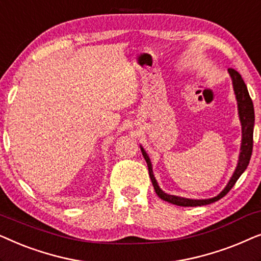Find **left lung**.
I'll return each mask as SVG.
<instances>
[{"label": "left lung", "instance_id": "obj_1", "mask_svg": "<svg viewBox=\"0 0 261 261\" xmlns=\"http://www.w3.org/2000/svg\"><path fill=\"white\" fill-rule=\"evenodd\" d=\"M228 72H229L231 81H233L234 92H235V96H237V99H238L239 116H240L241 126H242L241 152H240V156H239V163H238L237 170H235L234 174L231 176L229 183L227 184V187L224 188L219 195L215 196V197L208 198V199H189V198H183V197H177V196L165 194V192H164L162 189L159 188V185H158V183H156L154 176H153L151 160H149L147 153L145 152V149L141 147L142 155H144L146 163H147L149 178H151V180H152L153 188H154L156 195H158L162 199H164V201L172 203V204L179 205V206H201V205L210 204V203H214V202L219 201V199H221L222 197H224V196H226L228 192L230 191V189L234 187L235 183H237L239 177H240L241 174L244 173V171L247 169L249 160H251L252 151H253L254 108H253L252 98L249 97L247 87H246V84H245L244 80H242L241 74L234 69H228Z\"/></svg>", "mask_w": 261, "mask_h": 261}]
</instances>
